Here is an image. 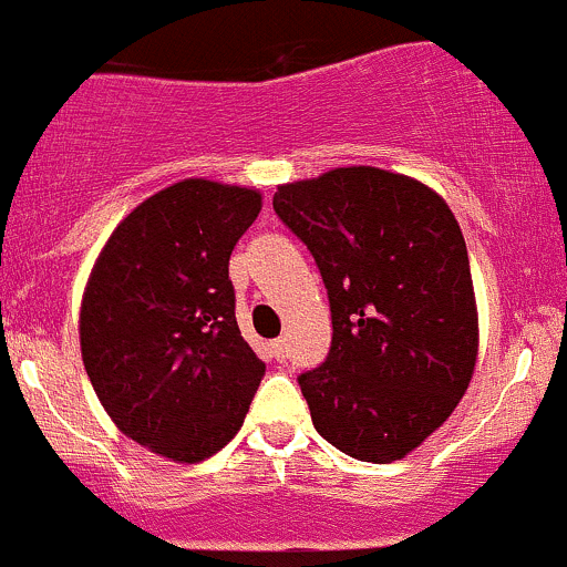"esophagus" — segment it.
<instances>
[{
    "mask_svg": "<svg viewBox=\"0 0 567 567\" xmlns=\"http://www.w3.org/2000/svg\"><path fill=\"white\" fill-rule=\"evenodd\" d=\"M271 353H274V359H277V362H282L285 353H288V342H285V340H274L271 342Z\"/></svg>",
    "mask_w": 567,
    "mask_h": 567,
    "instance_id": "esophagus-1",
    "label": "esophagus"
}]
</instances>
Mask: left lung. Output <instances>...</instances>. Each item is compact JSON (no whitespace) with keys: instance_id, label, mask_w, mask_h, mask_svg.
<instances>
[{"instance_id":"8db88e82","label":"left lung","mask_w":567,"mask_h":567,"mask_svg":"<svg viewBox=\"0 0 567 567\" xmlns=\"http://www.w3.org/2000/svg\"><path fill=\"white\" fill-rule=\"evenodd\" d=\"M331 307L326 362L299 375L312 425L351 458L392 463L444 425L477 362L463 233L425 183L340 167L274 194Z\"/></svg>"}]
</instances>
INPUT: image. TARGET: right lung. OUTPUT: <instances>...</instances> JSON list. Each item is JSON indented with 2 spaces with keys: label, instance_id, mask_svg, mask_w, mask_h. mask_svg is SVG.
Instances as JSON below:
<instances>
[{
  "label": "right lung",
  "instance_id": "add662e5",
  "mask_svg": "<svg viewBox=\"0 0 567 567\" xmlns=\"http://www.w3.org/2000/svg\"><path fill=\"white\" fill-rule=\"evenodd\" d=\"M257 214L255 188L188 177L136 205L90 274L79 316L90 384L114 425L164 458L219 453L266 375L230 282Z\"/></svg>",
  "mask_w": 567,
  "mask_h": 567
}]
</instances>
